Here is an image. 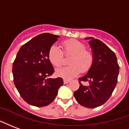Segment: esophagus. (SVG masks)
Instances as JSON below:
<instances>
[{
	"label": "esophagus",
	"mask_w": 129,
	"mask_h": 129,
	"mask_svg": "<svg viewBox=\"0 0 129 129\" xmlns=\"http://www.w3.org/2000/svg\"><path fill=\"white\" fill-rule=\"evenodd\" d=\"M70 82V80H68V79H63V83L64 84H67Z\"/></svg>",
	"instance_id": "obj_1"
}]
</instances>
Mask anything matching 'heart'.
Wrapping results in <instances>:
<instances>
[{
    "mask_svg": "<svg viewBox=\"0 0 129 129\" xmlns=\"http://www.w3.org/2000/svg\"><path fill=\"white\" fill-rule=\"evenodd\" d=\"M83 43L76 40H69L63 43V50L58 46L53 44L50 47L48 57L50 62L55 68L60 67L63 62L64 55L70 56V66L57 69L56 74L65 79H70L81 72L88 71L93 63V55L85 50Z\"/></svg>",
    "mask_w": 129,
    "mask_h": 129,
    "instance_id": "1",
    "label": "heart"
}]
</instances>
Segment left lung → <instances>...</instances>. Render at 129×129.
Here are the masks:
<instances>
[{
  "instance_id": "left-lung-1",
  "label": "left lung",
  "mask_w": 129,
  "mask_h": 129,
  "mask_svg": "<svg viewBox=\"0 0 129 129\" xmlns=\"http://www.w3.org/2000/svg\"><path fill=\"white\" fill-rule=\"evenodd\" d=\"M89 42L93 52V63L88 72L79 78V88L74 91L75 99L81 105L96 108L110 98L118 82L119 65L113 51L98 39ZM87 82L88 86L81 82Z\"/></svg>"
}]
</instances>
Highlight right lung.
<instances>
[{"label":"right lung","instance_id":"right-lung-1","mask_svg":"<svg viewBox=\"0 0 129 129\" xmlns=\"http://www.w3.org/2000/svg\"><path fill=\"white\" fill-rule=\"evenodd\" d=\"M59 36L42 33L21 46L13 63L14 82L19 94L29 105L41 107L55 100L63 85L61 77L46 79L55 70L48 53Z\"/></svg>","mask_w":129,"mask_h":129}]
</instances>
